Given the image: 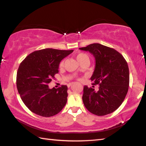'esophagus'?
<instances>
[{
    "mask_svg": "<svg viewBox=\"0 0 146 146\" xmlns=\"http://www.w3.org/2000/svg\"><path fill=\"white\" fill-rule=\"evenodd\" d=\"M73 84V83H70V84H68V87H70L71 86V85H72Z\"/></svg>",
    "mask_w": 146,
    "mask_h": 146,
    "instance_id": "34e87169",
    "label": "esophagus"
}]
</instances>
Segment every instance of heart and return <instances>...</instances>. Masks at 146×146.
I'll return each instance as SVG.
<instances>
[{
    "instance_id": "obj_1",
    "label": "heart",
    "mask_w": 146,
    "mask_h": 146,
    "mask_svg": "<svg viewBox=\"0 0 146 146\" xmlns=\"http://www.w3.org/2000/svg\"><path fill=\"white\" fill-rule=\"evenodd\" d=\"M76 58L77 59V61H78L79 62H81L82 61H83V60H84V59H88V56L86 55V54H84V53L78 54L76 56ZM64 62V60H62V61H61V62H60V64H59V68H62V66H63Z\"/></svg>"
}]
</instances>
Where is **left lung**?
I'll use <instances>...</instances> for the list:
<instances>
[{
  "instance_id": "1",
  "label": "left lung",
  "mask_w": 146,
  "mask_h": 146,
  "mask_svg": "<svg viewBox=\"0 0 146 146\" xmlns=\"http://www.w3.org/2000/svg\"><path fill=\"white\" fill-rule=\"evenodd\" d=\"M79 48L88 51L95 58V70L90 80L93 85H99L98 91L84 86L82 100L85 108L98 116L114 112L120 106L128 92L129 69L127 62L115 49L100 44Z\"/></svg>"
}]
</instances>
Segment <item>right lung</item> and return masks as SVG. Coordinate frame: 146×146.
<instances>
[{
	"mask_svg": "<svg viewBox=\"0 0 146 146\" xmlns=\"http://www.w3.org/2000/svg\"><path fill=\"white\" fill-rule=\"evenodd\" d=\"M73 50L54 48L34 51L27 56L17 72L16 86L20 97L31 112L44 117L57 115L67 102L68 87L49 88L48 84L59 73L62 59Z\"/></svg>",
	"mask_w": 146,
	"mask_h": 146,
	"instance_id": "add662e5",
	"label": "right lung"
}]
</instances>
